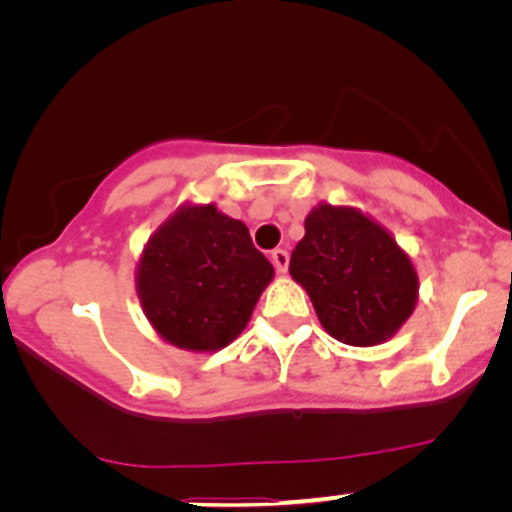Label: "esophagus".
I'll list each match as a JSON object with an SVG mask.
<instances>
[{
    "label": "esophagus",
    "instance_id": "1",
    "mask_svg": "<svg viewBox=\"0 0 512 512\" xmlns=\"http://www.w3.org/2000/svg\"><path fill=\"white\" fill-rule=\"evenodd\" d=\"M270 261L277 268V272H282V275L289 270V254H286V249H272Z\"/></svg>",
    "mask_w": 512,
    "mask_h": 512
}]
</instances>
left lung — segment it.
<instances>
[{
    "label": "left lung",
    "mask_w": 512,
    "mask_h": 512,
    "mask_svg": "<svg viewBox=\"0 0 512 512\" xmlns=\"http://www.w3.org/2000/svg\"><path fill=\"white\" fill-rule=\"evenodd\" d=\"M289 272L326 333L352 347L389 340L417 305L419 279L410 256L354 207H314Z\"/></svg>",
    "instance_id": "8db88e82"
}]
</instances>
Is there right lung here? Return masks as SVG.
Wrapping results in <instances>:
<instances>
[{
  "instance_id": "add662e5",
  "label": "right lung",
  "mask_w": 512,
  "mask_h": 512,
  "mask_svg": "<svg viewBox=\"0 0 512 512\" xmlns=\"http://www.w3.org/2000/svg\"><path fill=\"white\" fill-rule=\"evenodd\" d=\"M272 275L242 221L214 205H184L146 242L137 296L160 338L216 352L244 331Z\"/></svg>"
}]
</instances>
